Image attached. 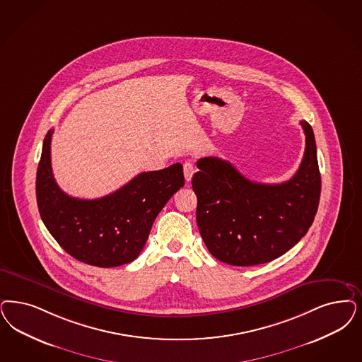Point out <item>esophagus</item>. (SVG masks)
Listing matches in <instances>:
<instances>
[{"mask_svg":"<svg viewBox=\"0 0 362 362\" xmlns=\"http://www.w3.org/2000/svg\"><path fill=\"white\" fill-rule=\"evenodd\" d=\"M183 173H185V177H186V180L189 182V180L192 179L194 174H195V167H194V163L189 162V160L185 162V164H183Z\"/></svg>","mask_w":362,"mask_h":362,"instance_id":"34e87169","label":"esophagus"}]
</instances>
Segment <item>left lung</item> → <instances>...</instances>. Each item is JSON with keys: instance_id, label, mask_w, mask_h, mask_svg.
<instances>
[{"instance_id": "obj_1", "label": "left lung", "mask_w": 362, "mask_h": 362, "mask_svg": "<svg viewBox=\"0 0 362 362\" xmlns=\"http://www.w3.org/2000/svg\"><path fill=\"white\" fill-rule=\"evenodd\" d=\"M306 147L298 171L279 185L250 182L231 163L202 158L192 177L197 222L212 255L254 266L284 255L305 237L317 214L321 174L313 128L300 122Z\"/></svg>"}]
</instances>
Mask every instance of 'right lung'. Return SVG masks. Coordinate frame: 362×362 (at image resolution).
<instances>
[{"mask_svg":"<svg viewBox=\"0 0 362 362\" xmlns=\"http://www.w3.org/2000/svg\"><path fill=\"white\" fill-rule=\"evenodd\" d=\"M53 129L44 139L36 177L38 211L52 237L80 262L116 267L136 259L165 203L185 186L183 165L141 173L99 199H78L57 186L50 164Z\"/></svg>","mask_w":362,"mask_h":362,"instance_id":"obj_1","label":"right lung"}]
</instances>
